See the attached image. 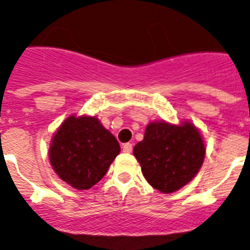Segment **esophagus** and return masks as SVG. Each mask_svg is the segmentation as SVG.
<instances>
[{"instance_id": "34e87169", "label": "esophagus", "mask_w": 250, "mask_h": 250, "mask_svg": "<svg viewBox=\"0 0 250 250\" xmlns=\"http://www.w3.org/2000/svg\"><path fill=\"white\" fill-rule=\"evenodd\" d=\"M123 151L126 152V154H130V152L132 151V144H130V143H126V144H124Z\"/></svg>"}]
</instances>
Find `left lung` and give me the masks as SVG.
I'll list each match as a JSON object with an SVG mask.
<instances>
[{"label": "left lung", "instance_id": "1", "mask_svg": "<svg viewBox=\"0 0 250 250\" xmlns=\"http://www.w3.org/2000/svg\"><path fill=\"white\" fill-rule=\"evenodd\" d=\"M141 171L152 188L174 193L198 174L205 156L202 134L190 123H150L134 147Z\"/></svg>", "mask_w": 250, "mask_h": 250}]
</instances>
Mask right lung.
Segmentation results:
<instances>
[{
  "label": "right lung",
  "mask_w": 250,
  "mask_h": 250,
  "mask_svg": "<svg viewBox=\"0 0 250 250\" xmlns=\"http://www.w3.org/2000/svg\"><path fill=\"white\" fill-rule=\"evenodd\" d=\"M120 145L95 116H70L55 132L48 158L55 173L77 190H86L99 183Z\"/></svg>",
  "instance_id": "1"
}]
</instances>
